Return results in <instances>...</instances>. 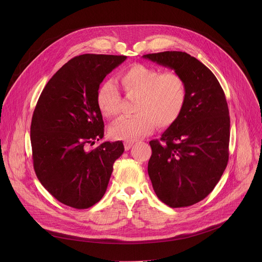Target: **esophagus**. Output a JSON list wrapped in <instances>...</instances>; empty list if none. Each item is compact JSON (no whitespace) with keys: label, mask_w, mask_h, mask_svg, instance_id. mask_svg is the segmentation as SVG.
<instances>
[{"label":"esophagus","mask_w":262,"mask_h":262,"mask_svg":"<svg viewBox=\"0 0 262 262\" xmlns=\"http://www.w3.org/2000/svg\"><path fill=\"white\" fill-rule=\"evenodd\" d=\"M134 145V142H124V148L125 150H128V149H130V147Z\"/></svg>","instance_id":"1"}]
</instances>
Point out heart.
<instances>
[{"label":"heart","instance_id":"obj_1","mask_svg":"<svg viewBox=\"0 0 262 262\" xmlns=\"http://www.w3.org/2000/svg\"><path fill=\"white\" fill-rule=\"evenodd\" d=\"M118 80L126 96L137 97L134 106L137 114L121 117L110 126L114 139H139L150 133L155 124L165 128L180 116L186 99V86L179 73L134 64L119 73ZM96 102L105 117L113 118L119 114L121 96L113 82H103L98 87Z\"/></svg>","mask_w":262,"mask_h":262}]
</instances>
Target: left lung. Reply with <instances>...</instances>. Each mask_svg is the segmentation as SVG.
<instances>
[{
    "label": "left lung",
    "instance_id": "left-lung-1",
    "mask_svg": "<svg viewBox=\"0 0 262 262\" xmlns=\"http://www.w3.org/2000/svg\"><path fill=\"white\" fill-rule=\"evenodd\" d=\"M143 58L174 69L185 82L180 116L161 140L149 142L148 175L162 202L172 208L191 206L212 192L228 164L230 117L225 93L214 74L184 52Z\"/></svg>",
    "mask_w": 262,
    "mask_h": 262
}]
</instances>
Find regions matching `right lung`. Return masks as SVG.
Here are the masks:
<instances>
[{"label": "right lung", "mask_w": 262, "mask_h": 262, "mask_svg": "<svg viewBox=\"0 0 262 262\" xmlns=\"http://www.w3.org/2000/svg\"><path fill=\"white\" fill-rule=\"evenodd\" d=\"M126 56L85 54L64 64L48 82L31 122L37 178L61 203L89 208L104 195L121 141L103 142L104 124L96 93L106 74Z\"/></svg>", "instance_id": "right-lung-1"}]
</instances>
